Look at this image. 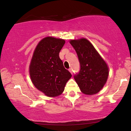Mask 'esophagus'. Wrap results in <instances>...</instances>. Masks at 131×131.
Listing matches in <instances>:
<instances>
[{"instance_id":"34e87169","label":"esophagus","mask_w":131,"mask_h":131,"mask_svg":"<svg viewBox=\"0 0 131 131\" xmlns=\"http://www.w3.org/2000/svg\"><path fill=\"white\" fill-rule=\"evenodd\" d=\"M69 72L71 73V74H73V71H72V69L71 68H70L69 69Z\"/></svg>"}]
</instances>
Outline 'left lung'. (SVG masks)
Wrapping results in <instances>:
<instances>
[{"label":"left lung","mask_w":131,"mask_h":131,"mask_svg":"<svg viewBox=\"0 0 131 131\" xmlns=\"http://www.w3.org/2000/svg\"><path fill=\"white\" fill-rule=\"evenodd\" d=\"M70 43L76 51L80 65L79 72L74 76V80L84 94H96L107 81V64L86 39L72 40Z\"/></svg>","instance_id":"obj_1"}]
</instances>
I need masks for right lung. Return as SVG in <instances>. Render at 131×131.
<instances>
[{
	"label": "right lung",
	"mask_w": 131,
	"mask_h": 131,
	"mask_svg": "<svg viewBox=\"0 0 131 131\" xmlns=\"http://www.w3.org/2000/svg\"><path fill=\"white\" fill-rule=\"evenodd\" d=\"M65 43L63 39L45 37L35 48L31 60L29 73L32 83L48 96L61 95L72 77L59 56Z\"/></svg>",
	"instance_id": "obj_1"
}]
</instances>
